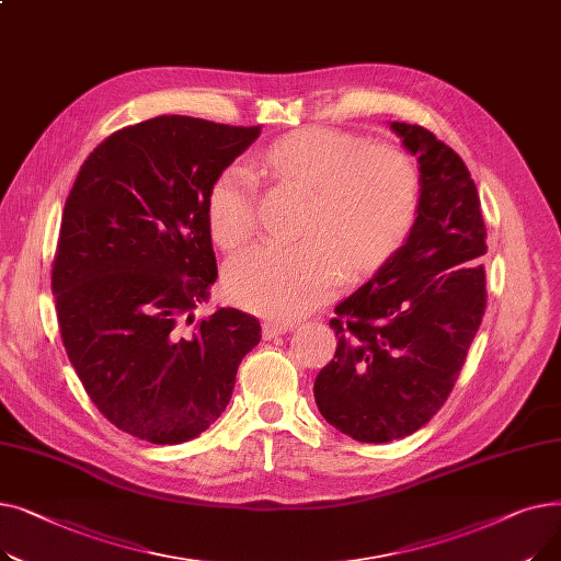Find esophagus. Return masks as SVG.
I'll return each instance as SVG.
<instances>
[{
	"label": "esophagus",
	"mask_w": 561,
	"mask_h": 561,
	"mask_svg": "<svg viewBox=\"0 0 561 561\" xmlns=\"http://www.w3.org/2000/svg\"><path fill=\"white\" fill-rule=\"evenodd\" d=\"M293 328V322H279V320H265L263 322V339H275V336H282V334H286V332H290Z\"/></svg>",
	"instance_id": "esophagus-1"
}]
</instances>
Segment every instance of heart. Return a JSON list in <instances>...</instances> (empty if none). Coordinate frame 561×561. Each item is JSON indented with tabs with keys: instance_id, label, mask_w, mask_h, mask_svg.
Wrapping results in <instances>:
<instances>
[{
	"instance_id": "b5f03b06",
	"label": "heart",
	"mask_w": 561,
	"mask_h": 561,
	"mask_svg": "<svg viewBox=\"0 0 561 561\" xmlns=\"http://www.w3.org/2000/svg\"><path fill=\"white\" fill-rule=\"evenodd\" d=\"M259 165L275 182L307 193L302 243L256 245L225 265L227 296L273 320L305 316L325 300L341 275L377 273L402 250L421 211L416 161L393 145H366L357 134L300 127L265 147ZM216 245L236 250L256 229L250 182L222 170L204 202Z\"/></svg>"
}]
</instances>
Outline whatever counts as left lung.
Listing matches in <instances>:
<instances>
[{
    "label": "left lung",
    "mask_w": 561,
    "mask_h": 561,
    "mask_svg": "<svg viewBox=\"0 0 561 561\" xmlns=\"http://www.w3.org/2000/svg\"><path fill=\"white\" fill-rule=\"evenodd\" d=\"M419 157L421 211L402 250L336 309L320 414L362 444L421 430L448 400L486 309V227L461 157L421 125L391 123Z\"/></svg>",
    "instance_id": "8db88e82"
}]
</instances>
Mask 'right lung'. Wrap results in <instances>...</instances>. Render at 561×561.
<instances>
[{
  "instance_id": "add662e5",
  "label": "right lung",
  "mask_w": 561,
  "mask_h": 561,
  "mask_svg": "<svg viewBox=\"0 0 561 561\" xmlns=\"http://www.w3.org/2000/svg\"><path fill=\"white\" fill-rule=\"evenodd\" d=\"M261 127L159 115L104 138L66 199L51 293L68 359L104 419L157 446L199 436L261 341L239 309L195 318L218 265L204 202Z\"/></svg>"
}]
</instances>
